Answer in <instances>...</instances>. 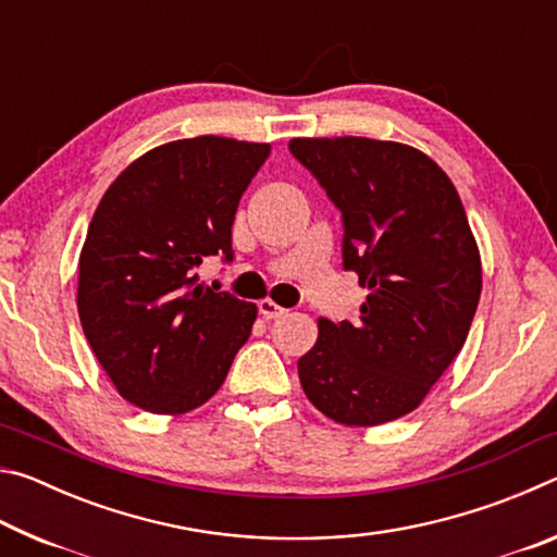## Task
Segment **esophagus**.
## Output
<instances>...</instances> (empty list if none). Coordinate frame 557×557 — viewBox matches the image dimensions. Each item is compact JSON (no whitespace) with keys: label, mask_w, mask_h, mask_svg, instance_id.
<instances>
[{"label":"esophagus","mask_w":557,"mask_h":557,"mask_svg":"<svg viewBox=\"0 0 557 557\" xmlns=\"http://www.w3.org/2000/svg\"><path fill=\"white\" fill-rule=\"evenodd\" d=\"M258 309H260V314L265 317V319H280V317L287 314V309L280 307L277 301H272V299H260L258 301Z\"/></svg>","instance_id":"1"}]
</instances>
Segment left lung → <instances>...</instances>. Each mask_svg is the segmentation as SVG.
<instances>
[{
  "mask_svg": "<svg viewBox=\"0 0 557 557\" xmlns=\"http://www.w3.org/2000/svg\"><path fill=\"white\" fill-rule=\"evenodd\" d=\"M344 219V268L369 289L358 322L319 319L297 361L309 403L373 428L425 400L467 342L482 258L449 176L420 149L369 137H295Z\"/></svg>",
  "mask_w": 557,
  "mask_h": 557,
  "instance_id": "obj_1",
  "label": "left lung"
}]
</instances>
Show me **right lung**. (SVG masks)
I'll return each instance as SVG.
<instances>
[{"mask_svg":"<svg viewBox=\"0 0 557 557\" xmlns=\"http://www.w3.org/2000/svg\"><path fill=\"white\" fill-rule=\"evenodd\" d=\"M265 143L203 135L135 159L102 196L78 260V317L127 403L157 414L199 408L221 388L258 307L199 285L206 258L233 260L240 196Z\"/></svg>","mask_w":557,"mask_h":557,"instance_id":"obj_1","label":"right lung"}]
</instances>
